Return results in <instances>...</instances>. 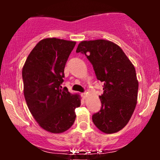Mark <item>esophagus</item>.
<instances>
[{"label": "esophagus", "mask_w": 160, "mask_h": 160, "mask_svg": "<svg viewBox=\"0 0 160 160\" xmlns=\"http://www.w3.org/2000/svg\"><path fill=\"white\" fill-rule=\"evenodd\" d=\"M81 95H82V98H83V99H86V96H87V93H86V92H83V93H82Z\"/></svg>", "instance_id": "obj_1"}]
</instances>
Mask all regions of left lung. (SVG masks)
Here are the masks:
<instances>
[{
  "instance_id": "left-lung-1",
  "label": "left lung",
  "mask_w": 160,
  "mask_h": 160,
  "mask_svg": "<svg viewBox=\"0 0 160 160\" xmlns=\"http://www.w3.org/2000/svg\"><path fill=\"white\" fill-rule=\"evenodd\" d=\"M76 52L86 55L97 79L104 82V92L99 96L102 108L93 114V122L104 133L117 132L126 126L136 107L138 81L133 64L110 40L81 41Z\"/></svg>"
}]
</instances>
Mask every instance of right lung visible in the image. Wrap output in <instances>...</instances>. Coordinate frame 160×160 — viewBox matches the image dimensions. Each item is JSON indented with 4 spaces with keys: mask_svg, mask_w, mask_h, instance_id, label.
I'll return each mask as SVG.
<instances>
[{
    "mask_svg": "<svg viewBox=\"0 0 160 160\" xmlns=\"http://www.w3.org/2000/svg\"><path fill=\"white\" fill-rule=\"evenodd\" d=\"M75 41L49 38L37 43L22 68L24 96L39 126L51 133L67 131L74 124L80 95L62 89L64 69Z\"/></svg>",
    "mask_w": 160,
    "mask_h": 160,
    "instance_id": "add662e5",
    "label": "right lung"
}]
</instances>
